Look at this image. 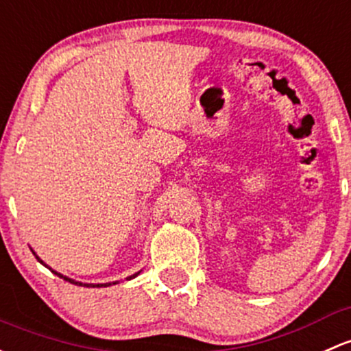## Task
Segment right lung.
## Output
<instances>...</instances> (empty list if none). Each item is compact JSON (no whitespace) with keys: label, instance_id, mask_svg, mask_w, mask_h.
<instances>
[{"label":"right lung","instance_id":"right-lung-1","mask_svg":"<svg viewBox=\"0 0 351 351\" xmlns=\"http://www.w3.org/2000/svg\"><path fill=\"white\" fill-rule=\"evenodd\" d=\"M33 254H35V252H33ZM36 259L40 261V257H36ZM40 263H42V261H40ZM42 264H43V263H42ZM53 272H55V271H53ZM55 274H57L58 278H64L65 281H69V282H72V284H79V286H92V287H94V286H97V287H101V286H109V284H84V282H77V281H73V279H69V278H65V276L58 274V272H55ZM134 276H136V274H134ZM134 276H131V278H134ZM131 278H129V279H131Z\"/></svg>","mask_w":351,"mask_h":351}]
</instances>
